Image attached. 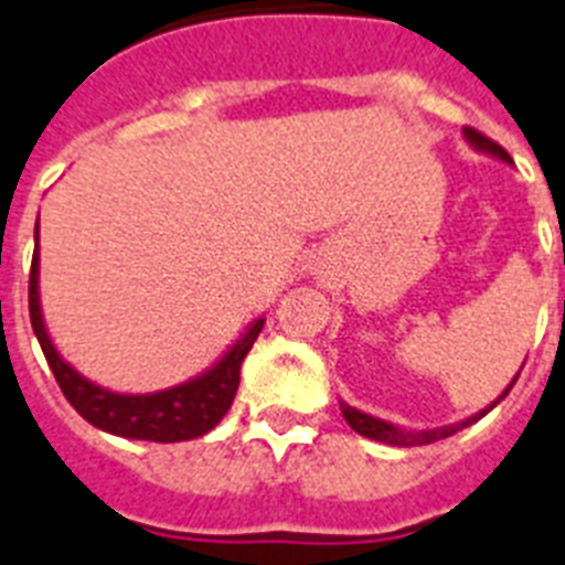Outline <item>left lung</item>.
Listing matches in <instances>:
<instances>
[{
    "label": "left lung",
    "instance_id": "8db88e82",
    "mask_svg": "<svg viewBox=\"0 0 565 565\" xmlns=\"http://www.w3.org/2000/svg\"><path fill=\"white\" fill-rule=\"evenodd\" d=\"M465 139L467 145L473 150H479V153H488L493 156V159H499V162L511 164L513 159L508 156L505 148H499L497 141H490L488 136H481V132H476L473 127H465ZM522 371V369H520ZM516 377L520 374H513V380L505 386V392L499 394L497 401L488 403L484 409L476 412V415L465 417V420H458V424H449V426H435V429H403V426L397 424H388V420H383V417H374L369 415V412H360L354 409V406H348L345 401H339V409H342V417L348 420V426L354 429V433H360L362 438H371V441H380V444H392V447H424V444H433V441H441V438H449V435L461 433L465 426L476 424V420H481V417L488 415L493 406H499V403L505 401V394L511 392L513 383H516Z\"/></svg>",
    "mask_w": 565,
    "mask_h": 565
}]
</instances>
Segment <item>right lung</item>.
<instances>
[{
	"label": "right lung",
	"instance_id": "1",
	"mask_svg": "<svg viewBox=\"0 0 565 565\" xmlns=\"http://www.w3.org/2000/svg\"><path fill=\"white\" fill-rule=\"evenodd\" d=\"M34 260H31L29 278V313L34 337L43 348L49 369L57 377L60 392L66 394V401L75 406V412L92 426H98L100 433L130 438V441H156V444H177L191 441L200 435L211 433L223 420L241 383L243 356L249 354L255 345L264 316L255 319L249 328L235 339V345L220 356L214 365L196 374V377L177 383L171 388H159L148 394H127L113 392L98 383L84 377L72 362L63 360L54 348L49 328H45L43 307H40V220L34 226Z\"/></svg>",
	"mask_w": 565,
	"mask_h": 565
}]
</instances>
